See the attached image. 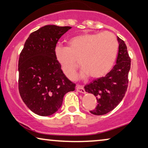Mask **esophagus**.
<instances>
[{
  "instance_id": "esophagus-1",
  "label": "esophagus",
  "mask_w": 148,
  "mask_h": 148,
  "mask_svg": "<svg viewBox=\"0 0 148 148\" xmlns=\"http://www.w3.org/2000/svg\"><path fill=\"white\" fill-rule=\"evenodd\" d=\"M76 90L78 91V92H81V93H85L84 88V86H82V85L77 84L76 86Z\"/></svg>"
}]
</instances>
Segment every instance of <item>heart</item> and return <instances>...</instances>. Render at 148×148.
<instances>
[{"label": "heart", "instance_id": "b5f03b06", "mask_svg": "<svg viewBox=\"0 0 148 148\" xmlns=\"http://www.w3.org/2000/svg\"><path fill=\"white\" fill-rule=\"evenodd\" d=\"M118 41L111 32L86 33L72 37L68 47L55 48L56 59L64 74L73 79L80 65L83 75L93 78L105 76L113 67L118 52Z\"/></svg>", "mask_w": 148, "mask_h": 148}]
</instances>
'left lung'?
I'll return each instance as SVG.
<instances>
[{
  "instance_id": "left-lung-1",
  "label": "left lung",
  "mask_w": 148,
  "mask_h": 148,
  "mask_svg": "<svg viewBox=\"0 0 148 148\" xmlns=\"http://www.w3.org/2000/svg\"><path fill=\"white\" fill-rule=\"evenodd\" d=\"M117 40L119 52L113 69L105 76L95 79L84 86L86 92L97 98V107L90 111L93 115H105L113 110L123 99L127 88L131 58L124 41L119 37Z\"/></svg>"
}]
</instances>
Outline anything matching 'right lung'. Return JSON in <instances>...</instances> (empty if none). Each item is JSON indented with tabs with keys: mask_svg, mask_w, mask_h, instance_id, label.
<instances>
[{
	"mask_svg": "<svg viewBox=\"0 0 148 148\" xmlns=\"http://www.w3.org/2000/svg\"><path fill=\"white\" fill-rule=\"evenodd\" d=\"M72 27L49 25L32 33L18 59V90L33 113L49 116L61 107L64 95L75 90L56 59L58 40Z\"/></svg>",
	"mask_w": 148,
	"mask_h": 148,
	"instance_id": "1",
	"label": "right lung"
}]
</instances>
